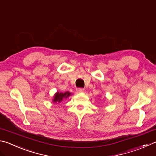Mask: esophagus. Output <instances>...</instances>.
I'll return each mask as SVG.
<instances>
[{"instance_id": "obj_1", "label": "esophagus", "mask_w": 156, "mask_h": 156, "mask_svg": "<svg viewBox=\"0 0 156 156\" xmlns=\"http://www.w3.org/2000/svg\"><path fill=\"white\" fill-rule=\"evenodd\" d=\"M76 91L78 93H83L84 91V89L83 88H78V89H76Z\"/></svg>"}]
</instances>
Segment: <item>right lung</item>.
<instances>
[{
    "label": "right lung",
    "mask_w": 156,
    "mask_h": 156,
    "mask_svg": "<svg viewBox=\"0 0 156 156\" xmlns=\"http://www.w3.org/2000/svg\"><path fill=\"white\" fill-rule=\"evenodd\" d=\"M71 95H72V93L69 91H66L65 93L57 91L55 93V94L53 96L52 102L54 104H60L64 100H66L67 98H69Z\"/></svg>",
    "instance_id": "obj_1"
}]
</instances>
